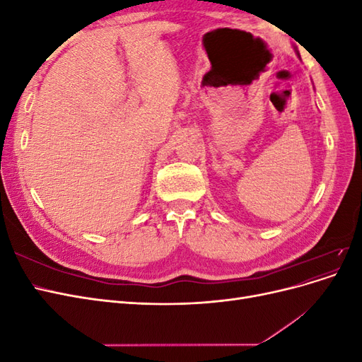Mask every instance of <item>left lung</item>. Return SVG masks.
<instances>
[{
	"label": "left lung",
	"mask_w": 362,
	"mask_h": 362,
	"mask_svg": "<svg viewBox=\"0 0 362 362\" xmlns=\"http://www.w3.org/2000/svg\"><path fill=\"white\" fill-rule=\"evenodd\" d=\"M296 54H298V56H299V51H298V49H296ZM299 57H300V56H299Z\"/></svg>",
	"instance_id": "1"
}]
</instances>
